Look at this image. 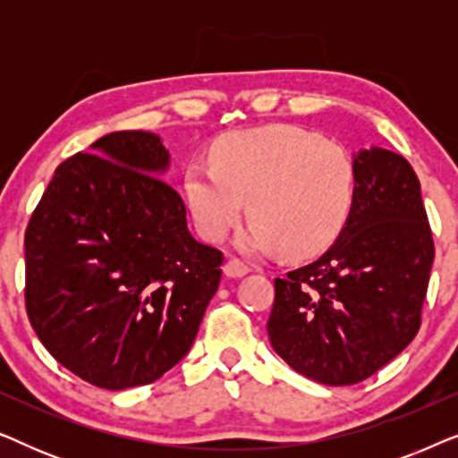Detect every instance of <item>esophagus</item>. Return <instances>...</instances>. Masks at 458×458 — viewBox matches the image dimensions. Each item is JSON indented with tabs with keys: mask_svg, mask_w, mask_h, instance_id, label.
<instances>
[{
	"mask_svg": "<svg viewBox=\"0 0 458 458\" xmlns=\"http://www.w3.org/2000/svg\"><path fill=\"white\" fill-rule=\"evenodd\" d=\"M223 273L227 275V277H243V275L250 273V267L246 265V262H242L240 259H229L227 262H225Z\"/></svg>",
	"mask_w": 458,
	"mask_h": 458,
	"instance_id": "esophagus-1",
	"label": "esophagus"
}]
</instances>
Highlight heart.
Masks as SVG:
<instances>
[{
    "label": "heart",
    "mask_w": 458,
    "mask_h": 458,
    "mask_svg": "<svg viewBox=\"0 0 458 458\" xmlns=\"http://www.w3.org/2000/svg\"><path fill=\"white\" fill-rule=\"evenodd\" d=\"M191 162L183 187L198 229L221 242L246 210L242 248L306 259L327 250L350 221L359 177L340 143L293 124L231 131Z\"/></svg>",
    "instance_id": "b5f03b06"
}]
</instances>
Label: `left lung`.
Listing matches in <instances>:
<instances>
[{
  "instance_id": "8db88e82",
  "label": "left lung",
  "mask_w": 458,
  "mask_h": 458,
  "mask_svg": "<svg viewBox=\"0 0 458 458\" xmlns=\"http://www.w3.org/2000/svg\"><path fill=\"white\" fill-rule=\"evenodd\" d=\"M354 166L348 225L321 259L275 279L267 323L275 352L325 386L359 384L409 346L436 254L409 162L371 148L354 156Z\"/></svg>"
}]
</instances>
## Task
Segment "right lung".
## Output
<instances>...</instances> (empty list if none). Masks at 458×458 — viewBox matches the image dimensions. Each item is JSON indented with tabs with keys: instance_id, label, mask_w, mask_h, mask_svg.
I'll return each mask as SVG.
<instances>
[{
	"instance_id": "1",
	"label": "right lung",
	"mask_w": 458,
	"mask_h": 458,
	"mask_svg": "<svg viewBox=\"0 0 458 458\" xmlns=\"http://www.w3.org/2000/svg\"><path fill=\"white\" fill-rule=\"evenodd\" d=\"M74 154L24 233V304L47 352L104 390L162 377L196 340L223 252L187 231L185 202L158 177L160 137L116 131Z\"/></svg>"
}]
</instances>
